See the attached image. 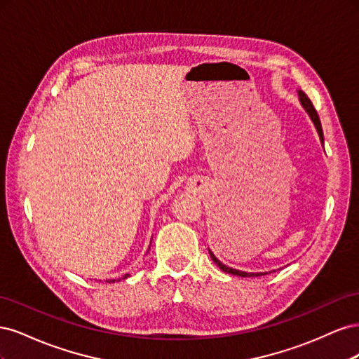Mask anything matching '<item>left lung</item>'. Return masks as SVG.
Listing matches in <instances>:
<instances>
[{
  "label": "left lung",
  "instance_id": "obj_1",
  "mask_svg": "<svg viewBox=\"0 0 359 359\" xmlns=\"http://www.w3.org/2000/svg\"><path fill=\"white\" fill-rule=\"evenodd\" d=\"M299 100H301V104L304 106V109H306L311 118V121L314 123V126H316V130L319 133V137H320V142H323V132H322V124H320V119H319V115H318V111L314 109V106L311 103V100L309 99V97L304 94L302 91H299ZM211 259L214 260V262L217 264V266H219L222 271H224V273H229V274H233V276H238V277H259V276H264V274H255V273H244V271H238V269H232L229 266L223 265L219 259H217L211 252Z\"/></svg>",
  "mask_w": 359,
  "mask_h": 359
}]
</instances>
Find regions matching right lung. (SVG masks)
I'll list each match as a JSON object with an SVG mask.
<instances>
[{
  "label": "right lung",
  "instance_id": "1",
  "mask_svg": "<svg viewBox=\"0 0 359 359\" xmlns=\"http://www.w3.org/2000/svg\"><path fill=\"white\" fill-rule=\"evenodd\" d=\"M127 277H130V274H127V276H124V278H127ZM112 283H115V280H112Z\"/></svg>",
  "mask_w": 359,
  "mask_h": 359
}]
</instances>
